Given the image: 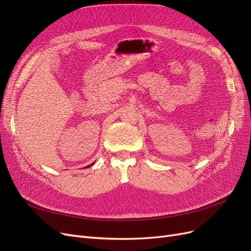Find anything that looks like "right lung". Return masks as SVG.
I'll list each match as a JSON object with an SVG mask.
<instances>
[{"label": "right lung", "instance_id": "add662e5", "mask_svg": "<svg viewBox=\"0 0 251 251\" xmlns=\"http://www.w3.org/2000/svg\"><path fill=\"white\" fill-rule=\"evenodd\" d=\"M93 164H94V163H92V164H90V165H89V166H91V165H93Z\"/></svg>", "mask_w": 251, "mask_h": 251}]
</instances>
